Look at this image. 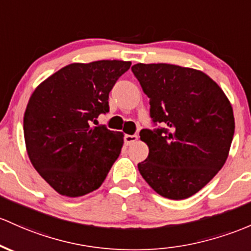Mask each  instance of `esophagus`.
I'll return each instance as SVG.
<instances>
[{"mask_svg":"<svg viewBox=\"0 0 251 251\" xmlns=\"http://www.w3.org/2000/svg\"><path fill=\"white\" fill-rule=\"evenodd\" d=\"M124 140H125L126 145H132L138 140V136H136V134H126Z\"/></svg>","mask_w":251,"mask_h":251,"instance_id":"esophagus-1","label":"esophagus"}]
</instances>
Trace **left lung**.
I'll return each mask as SVG.
<instances>
[{"label": "left lung", "instance_id": "left-lung-1", "mask_svg": "<svg viewBox=\"0 0 251 251\" xmlns=\"http://www.w3.org/2000/svg\"><path fill=\"white\" fill-rule=\"evenodd\" d=\"M150 99V115L166 128L142 130L149 156L140 175L162 197L183 200L202 189L226 162L235 132L227 96L202 71L180 65L132 67Z\"/></svg>", "mask_w": 251, "mask_h": 251}]
</instances>
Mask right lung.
Here are the masks:
<instances>
[{
	"label": "right lung",
	"instance_id": "add662e5",
	"mask_svg": "<svg viewBox=\"0 0 251 251\" xmlns=\"http://www.w3.org/2000/svg\"><path fill=\"white\" fill-rule=\"evenodd\" d=\"M131 62L73 63L34 89L24 115L29 161L58 194L83 197L102 184L121 152L123 132L90 126Z\"/></svg>",
	"mask_w": 251,
	"mask_h": 251
}]
</instances>
